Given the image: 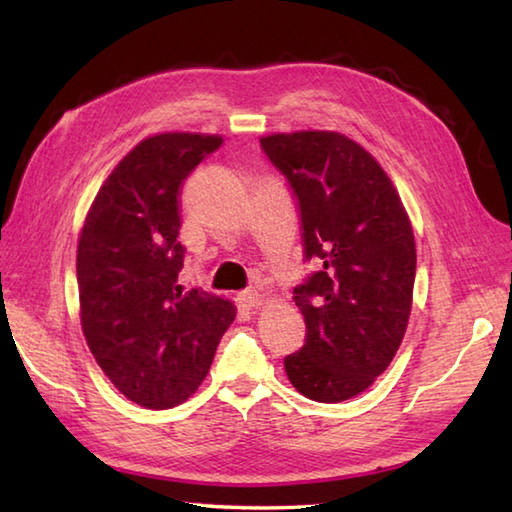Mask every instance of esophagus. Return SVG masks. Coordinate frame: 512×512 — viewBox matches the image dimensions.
Listing matches in <instances>:
<instances>
[{
  "label": "esophagus",
  "mask_w": 512,
  "mask_h": 512,
  "mask_svg": "<svg viewBox=\"0 0 512 512\" xmlns=\"http://www.w3.org/2000/svg\"><path fill=\"white\" fill-rule=\"evenodd\" d=\"M236 300H238V305L245 307V309H256V307L260 305V302H263V300H260V294H258L256 289L241 291V294H238Z\"/></svg>",
  "instance_id": "esophagus-1"
}]
</instances>
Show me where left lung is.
<instances>
[{"label":"left lung","mask_w":512,"mask_h":512,"mask_svg":"<svg viewBox=\"0 0 512 512\" xmlns=\"http://www.w3.org/2000/svg\"><path fill=\"white\" fill-rule=\"evenodd\" d=\"M296 198L305 263L294 287L305 344L285 358L296 391L342 402L387 371L404 338L415 241L398 192L373 156L338 132L260 139Z\"/></svg>","instance_id":"left-lung-1"}]
</instances>
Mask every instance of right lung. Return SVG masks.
Returning a JSON list of instances; mask_svg holds the SVG:
<instances>
[{"label": "right lung", "instance_id": "add662e5", "mask_svg": "<svg viewBox=\"0 0 512 512\" xmlns=\"http://www.w3.org/2000/svg\"><path fill=\"white\" fill-rule=\"evenodd\" d=\"M221 145L190 132L141 141L103 183L81 229L83 336L114 387L145 409L190 398L236 316L229 300L179 285L183 183Z\"/></svg>", "mask_w": 512, "mask_h": 512}]
</instances>
